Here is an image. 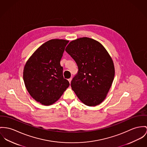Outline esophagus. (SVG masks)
Segmentation results:
<instances>
[{
	"label": "esophagus",
	"instance_id": "1",
	"mask_svg": "<svg viewBox=\"0 0 147 147\" xmlns=\"http://www.w3.org/2000/svg\"><path fill=\"white\" fill-rule=\"evenodd\" d=\"M71 79H72V78H70L69 79H68V81L69 82V83H71Z\"/></svg>",
	"mask_w": 147,
	"mask_h": 147
}]
</instances>
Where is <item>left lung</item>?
<instances>
[{"label": "left lung", "instance_id": "obj_1", "mask_svg": "<svg viewBox=\"0 0 147 147\" xmlns=\"http://www.w3.org/2000/svg\"><path fill=\"white\" fill-rule=\"evenodd\" d=\"M78 67L71 87L86 105L94 106L103 101L115 76L111 57L101 44L88 37L70 42L65 49Z\"/></svg>", "mask_w": 147, "mask_h": 147}]
</instances>
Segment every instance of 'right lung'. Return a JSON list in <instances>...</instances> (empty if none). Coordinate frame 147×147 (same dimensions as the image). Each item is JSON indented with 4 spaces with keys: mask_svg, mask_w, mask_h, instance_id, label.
Listing matches in <instances>:
<instances>
[{
    "mask_svg": "<svg viewBox=\"0 0 147 147\" xmlns=\"http://www.w3.org/2000/svg\"><path fill=\"white\" fill-rule=\"evenodd\" d=\"M69 41L53 39L42 44L27 61L23 80L30 94L44 105L57 101L69 86L60 65Z\"/></svg>",
    "mask_w": 147,
    "mask_h": 147,
    "instance_id": "obj_1",
    "label": "right lung"
}]
</instances>
